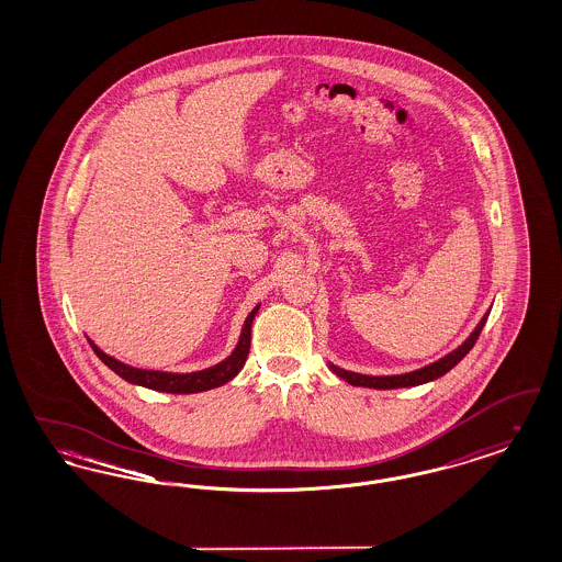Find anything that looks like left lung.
<instances>
[{
	"label": "left lung",
	"instance_id": "left-lung-1",
	"mask_svg": "<svg viewBox=\"0 0 562 562\" xmlns=\"http://www.w3.org/2000/svg\"><path fill=\"white\" fill-rule=\"evenodd\" d=\"M491 312V310H488ZM488 312L482 316L481 322L476 324V328L470 333V337L453 351L445 353L442 358L434 360L431 364H426L422 369H415V371H408V373L401 374H362L353 373V371H346L341 367H335L333 362H328V369L337 376H341L344 381H348L349 385H356V387H373V390H396V387H415V385H424L429 381H436L440 379L442 374L449 373L453 369L454 364H459L468 351L474 348L479 335H481L482 326L488 318Z\"/></svg>",
	"mask_w": 562,
	"mask_h": 562
}]
</instances>
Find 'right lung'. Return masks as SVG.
I'll return each mask as SVG.
<instances>
[{
    "label": "right lung",
    "mask_w": 562,
    "mask_h": 562,
    "mask_svg": "<svg viewBox=\"0 0 562 562\" xmlns=\"http://www.w3.org/2000/svg\"><path fill=\"white\" fill-rule=\"evenodd\" d=\"M259 307H261V303L255 305V310L246 316L244 326H241L240 339H238L234 351L225 360L216 362L214 367L195 371V373H166V371L136 369V367L120 362L117 358L105 353L92 339H88V344L113 373L120 374L124 381H128L133 385L156 390V392H166V394H198V392L221 387L223 383L232 381L236 374L240 373L241 367L246 362V356H248V349H250V328H252V321H255Z\"/></svg>",
    "instance_id": "right-lung-1"
}]
</instances>
